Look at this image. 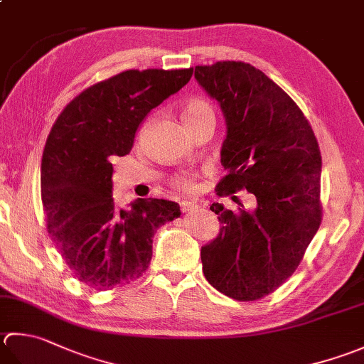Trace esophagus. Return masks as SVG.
Segmentation results:
<instances>
[{
	"label": "esophagus",
	"instance_id": "34e87169",
	"mask_svg": "<svg viewBox=\"0 0 364 364\" xmlns=\"http://www.w3.org/2000/svg\"><path fill=\"white\" fill-rule=\"evenodd\" d=\"M180 206H181V211H183V213H188V211L196 210L198 205H197V203H194V202H188V200H186V202H181V203H180Z\"/></svg>",
	"mask_w": 364,
	"mask_h": 364
}]
</instances>
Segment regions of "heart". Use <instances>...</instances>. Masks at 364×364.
<instances>
[{
  "mask_svg": "<svg viewBox=\"0 0 364 364\" xmlns=\"http://www.w3.org/2000/svg\"><path fill=\"white\" fill-rule=\"evenodd\" d=\"M205 117H215V112H213V107L206 101H203V99H191V101L184 105L183 119L186 126L196 123V121ZM175 186L183 191H192L194 189V181L188 176H178L175 180Z\"/></svg>",
  "mask_w": 364,
  "mask_h": 364,
  "instance_id": "b5f03b06",
  "label": "heart"
}]
</instances>
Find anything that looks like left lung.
Segmentation results:
<instances>
[{
	"instance_id": "left-lung-1",
	"label": "left lung",
	"mask_w": 364,
	"mask_h": 364,
	"mask_svg": "<svg viewBox=\"0 0 364 364\" xmlns=\"http://www.w3.org/2000/svg\"><path fill=\"white\" fill-rule=\"evenodd\" d=\"M194 77L225 117L218 196L246 189L257 200L254 211L210 206L223 227L202 247L203 274L220 294L255 301L294 274L318 230L322 156L300 107L260 69L218 61Z\"/></svg>"
}]
</instances>
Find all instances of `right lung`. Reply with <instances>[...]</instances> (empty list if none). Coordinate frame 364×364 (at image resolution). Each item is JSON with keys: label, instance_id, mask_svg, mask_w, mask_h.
<instances>
[{"label": "right lung", "instance_id": "1", "mask_svg": "<svg viewBox=\"0 0 364 364\" xmlns=\"http://www.w3.org/2000/svg\"><path fill=\"white\" fill-rule=\"evenodd\" d=\"M194 69L124 70L82 91L50 131L41 197L50 238L78 281L95 290L129 284L146 272L156 230L180 205L137 198L117 210L113 164L129 154L145 117L186 85Z\"/></svg>", "mask_w": 364, "mask_h": 364}]
</instances>
